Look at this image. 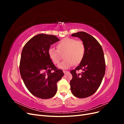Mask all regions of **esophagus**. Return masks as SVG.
Returning <instances> with one entry per match:
<instances>
[{"instance_id":"34e87169","label":"esophagus","mask_w":124,"mask_h":124,"mask_svg":"<svg viewBox=\"0 0 124 124\" xmlns=\"http://www.w3.org/2000/svg\"><path fill=\"white\" fill-rule=\"evenodd\" d=\"M63 73H64L65 74V73H66L68 72V71H66V70H63Z\"/></svg>"}]
</instances>
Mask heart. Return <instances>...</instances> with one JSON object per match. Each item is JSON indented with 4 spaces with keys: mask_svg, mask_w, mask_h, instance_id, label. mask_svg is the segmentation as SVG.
Returning <instances> with one entry per match:
<instances>
[{
    "mask_svg": "<svg viewBox=\"0 0 124 124\" xmlns=\"http://www.w3.org/2000/svg\"><path fill=\"white\" fill-rule=\"evenodd\" d=\"M56 47L57 50L50 47L48 54L55 65H58L63 56L64 60L58 66L60 68L68 69L73 64L78 65L84 57L85 46L81 40L66 37L57 43Z\"/></svg>",
    "mask_w": 124,
    "mask_h": 124,
    "instance_id": "obj_1",
    "label": "heart"
}]
</instances>
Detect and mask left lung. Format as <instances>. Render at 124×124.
I'll return each instance as SVG.
<instances>
[{
  "label": "left lung",
  "mask_w": 124,
  "mask_h": 124,
  "mask_svg": "<svg viewBox=\"0 0 124 124\" xmlns=\"http://www.w3.org/2000/svg\"><path fill=\"white\" fill-rule=\"evenodd\" d=\"M78 37L85 46L83 59L77 68L71 70L72 78L70 82L72 94L79 98H84L93 95L98 89L106 71V62L103 51L97 40L88 33L80 31L73 33ZM83 72L77 74V70Z\"/></svg>",
  "instance_id": "8db88e82"
}]
</instances>
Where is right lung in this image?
Instances as JSON below:
<instances>
[{
	"label": "right lung",
	"instance_id": "obj_1",
	"mask_svg": "<svg viewBox=\"0 0 124 124\" xmlns=\"http://www.w3.org/2000/svg\"><path fill=\"white\" fill-rule=\"evenodd\" d=\"M59 39L54 35L41 33L25 44L22 52L20 71L29 92L41 99H49L57 92V83L63 76L48 54L51 46Z\"/></svg>",
	"mask_w": 124,
	"mask_h": 124
}]
</instances>
